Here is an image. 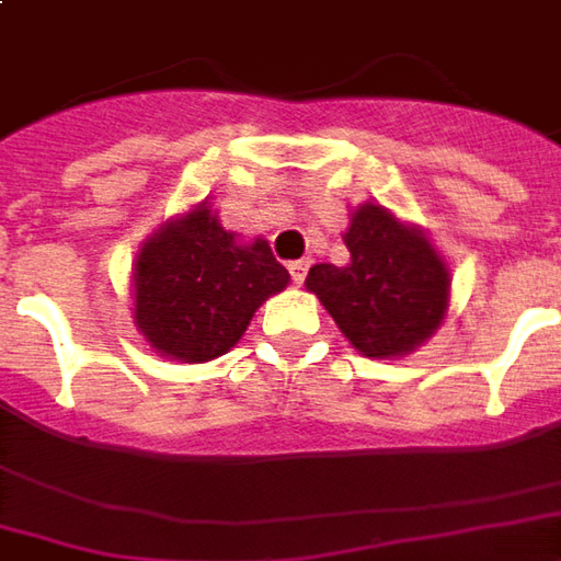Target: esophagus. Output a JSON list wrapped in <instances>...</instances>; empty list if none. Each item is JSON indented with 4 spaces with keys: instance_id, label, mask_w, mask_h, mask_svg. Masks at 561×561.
Instances as JSON below:
<instances>
[{
    "instance_id": "obj_1",
    "label": "esophagus",
    "mask_w": 561,
    "mask_h": 561,
    "mask_svg": "<svg viewBox=\"0 0 561 561\" xmlns=\"http://www.w3.org/2000/svg\"><path fill=\"white\" fill-rule=\"evenodd\" d=\"M307 270H309V261H291V264H288V273H291V279L297 282V285L304 282Z\"/></svg>"
}]
</instances>
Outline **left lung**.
Masks as SVG:
<instances>
[{
  "instance_id": "left-lung-1",
  "label": "left lung",
  "mask_w": 561,
  "mask_h": 561,
  "mask_svg": "<svg viewBox=\"0 0 561 561\" xmlns=\"http://www.w3.org/2000/svg\"><path fill=\"white\" fill-rule=\"evenodd\" d=\"M348 264L309 267L312 291L364 358H403L444 324L453 276L419 225L362 203L343 233Z\"/></svg>"
}]
</instances>
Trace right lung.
Instances as JSON below:
<instances>
[{
    "label": "right lung",
    "mask_w": 561,
    "mask_h": 561,
    "mask_svg": "<svg viewBox=\"0 0 561 561\" xmlns=\"http://www.w3.org/2000/svg\"><path fill=\"white\" fill-rule=\"evenodd\" d=\"M288 282L264 237L240 240L203 199L139 245L133 324L163 358L206 364L237 346L257 307Z\"/></svg>",
    "instance_id": "add662e5"
}]
</instances>
